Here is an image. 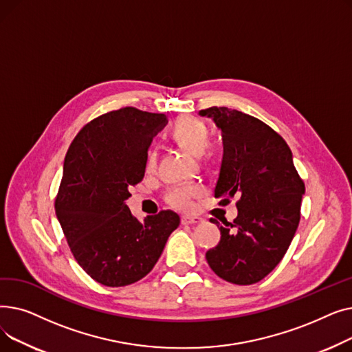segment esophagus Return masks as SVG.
<instances>
[{"label": "esophagus", "mask_w": 352, "mask_h": 352, "mask_svg": "<svg viewBox=\"0 0 352 352\" xmlns=\"http://www.w3.org/2000/svg\"><path fill=\"white\" fill-rule=\"evenodd\" d=\"M202 218L197 217V215H182L181 217V223L186 224V226H190V224H198L201 223Z\"/></svg>", "instance_id": "obj_1"}]
</instances>
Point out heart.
Returning a JSON list of instances; mask_svg holds the SVG:
<instances>
[{
  "label": "heart",
  "instance_id": "b5f03b06",
  "mask_svg": "<svg viewBox=\"0 0 352 352\" xmlns=\"http://www.w3.org/2000/svg\"><path fill=\"white\" fill-rule=\"evenodd\" d=\"M171 138L184 150L192 155H199L206 150L210 141V128L208 125L191 116H186L178 118L171 128ZM157 166V153L148 151L145 160L146 171H153ZM201 194V188L198 186H181L173 188L166 199L175 208H187L192 198Z\"/></svg>",
  "mask_w": 352,
  "mask_h": 352
}]
</instances>
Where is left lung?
Instances as JSON below:
<instances>
[{"mask_svg": "<svg viewBox=\"0 0 352 352\" xmlns=\"http://www.w3.org/2000/svg\"><path fill=\"white\" fill-rule=\"evenodd\" d=\"M223 133L224 157L214 190L219 204L238 197L234 223L219 226L221 239L206 254L211 270L228 283L251 285L285 255L301 218L305 186L284 138L255 117L227 107L199 111Z\"/></svg>", "mask_w": 352, "mask_h": 352, "instance_id": "obj_1", "label": "left lung"}]
</instances>
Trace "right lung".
I'll return each instance as SVG.
<instances>
[{"instance_id":"1","label":"right lung","mask_w":352,"mask_h":352,"mask_svg":"<svg viewBox=\"0 0 352 352\" xmlns=\"http://www.w3.org/2000/svg\"><path fill=\"white\" fill-rule=\"evenodd\" d=\"M166 122L164 114L134 107L109 111L84 125L67 151L55 214L74 258L102 285L144 278L179 226L170 210L141 223L125 204L128 188L144 178L153 137Z\"/></svg>"}]
</instances>
